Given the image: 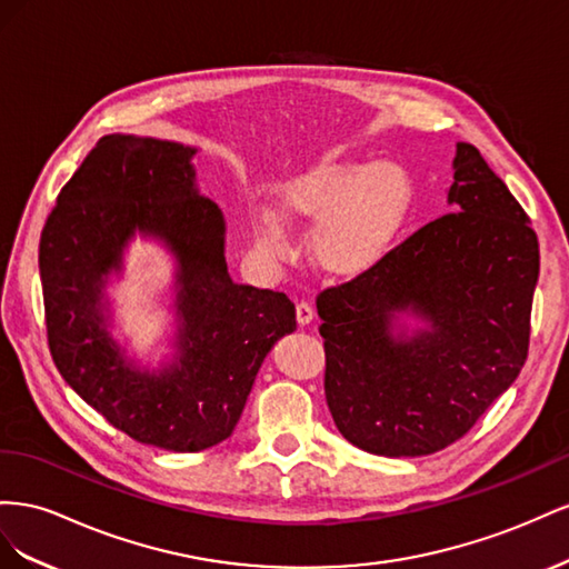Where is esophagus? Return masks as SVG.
I'll use <instances>...</instances> for the list:
<instances>
[{
    "label": "esophagus",
    "instance_id": "34e87169",
    "mask_svg": "<svg viewBox=\"0 0 569 569\" xmlns=\"http://www.w3.org/2000/svg\"><path fill=\"white\" fill-rule=\"evenodd\" d=\"M296 315H298V323H300V327H307V323H310V321L315 319L312 305H310V302H305V300H300V302L296 305Z\"/></svg>",
    "mask_w": 569,
    "mask_h": 569
}]
</instances>
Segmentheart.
Here are the masks:
<instances>
[{
    "label": "heart",
    "mask_w": 569,
    "mask_h": 569,
    "mask_svg": "<svg viewBox=\"0 0 569 569\" xmlns=\"http://www.w3.org/2000/svg\"><path fill=\"white\" fill-rule=\"evenodd\" d=\"M410 207V183L391 161L365 164L355 159H323L281 188L276 216L312 221L317 262L338 276L375 267L402 229ZM254 242L267 252L286 250V233L271 214L252 226Z\"/></svg>",
    "instance_id": "1"
}]
</instances>
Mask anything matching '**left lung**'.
Returning a JSON list of instances; mask_svg holds the SVG:
<instances>
[{
    "instance_id": "obj_1",
    "label": "left lung",
    "mask_w": 569,
    "mask_h": 569,
    "mask_svg": "<svg viewBox=\"0 0 569 569\" xmlns=\"http://www.w3.org/2000/svg\"><path fill=\"white\" fill-rule=\"evenodd\" d=\"M452 169L450 214L317 296L331 417L375 456L456 443L527 360L537 233L475 144L458 142ZM400 313L428 327L408 335Z\"/></svg>"
}]
</instances>
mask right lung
Listing matches in <instances>:
<instances>
[{
    "instance_id": "right-lung-1",
    "label": "right lung",
    "mask_w": 569,
    "mask_h": 569,
    "mask_svg": "<svg viewBox=\"0 0 569 569\" xmlns=\"http://www.w3.org/2000/svg\"><path fill=\"white\" fill-rule=\"evenodd\" d=\"M194 148L104 136L61 188L40 238L52 360L73 391L138 443L198 452L229 438L276 340L296 331L286 293L233 283L221 209L194 186ZM177 262V355L136 368L106 327L103 288L134 233Z\"/></svg>"
}]
</instances>
